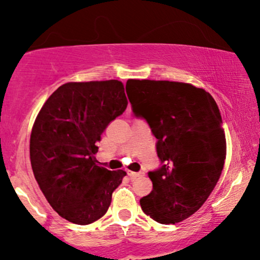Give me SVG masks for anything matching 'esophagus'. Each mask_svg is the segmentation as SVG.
I'll use <instances>...</instances> for the list:
<instances>
[{
  "label": "esophagus",
  "mask_w": 260,
  "mask_h": 260,
  "mask_svg": "<svg viewBox=\"0 0 260 260\" xmlns=\"http://www.w3.org/2000/svg\"><path fill=\"white\" fill-rule=\"evenodd\" d=\"M128 176H129L131 180H136V178L142 177V176H144V174H143V172H133V171H128Z\"/></svg>",
  "instance_id": "34e87169"
}]
</instances>
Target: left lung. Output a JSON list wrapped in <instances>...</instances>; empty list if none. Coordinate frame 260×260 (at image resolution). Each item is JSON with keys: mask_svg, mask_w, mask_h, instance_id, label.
<instances>
[{"mask_svg": "<svg viewBox=\"0 0 260 260\" xmlns=\"http://www.w3.org/2000/svg\"><path fill=\"white\" fill-rule=\"evenodd\" d=\"M126 91L136 116L147 120L157 139L162 166L149 172L150 194L140 207L155 221L186 220L204 204L226 159L222 118L214 98L189 83L128 79Z\"/></svg>", "mask_w": 260, "mask_h": 260, "instance_id": "8db88e82", "label": "left lung"}]
</instances>
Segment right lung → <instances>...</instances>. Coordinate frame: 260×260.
<instances>
[{
  "label": "right lung",
  "mask_w": 260,
  "mask_h": 260,
  "mask_svg": "<svg viewBox=\"0 0 260 260\" xmlns=\"http://www.w3.org/2000/svg\"><path fill=\"white\" fill-rule=\"evenodd\" d=\"M120 80L70 82L50 95L30 134V162L41 192L59 216L88 225L106 214L126 176L98 165L96 143L127 107Z\"/></svg>",
  "instance_id": "right-lung-1"
}]
</instances>
